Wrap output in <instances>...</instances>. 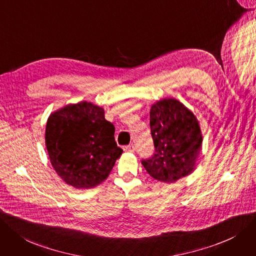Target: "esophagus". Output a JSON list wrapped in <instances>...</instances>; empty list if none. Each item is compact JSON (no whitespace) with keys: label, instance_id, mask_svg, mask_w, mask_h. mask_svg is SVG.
<instances>
[{"label":"esophagus","instance_id":"obj_1","mask_svg":"<svg viewBox=\"0 0 256 256\" xmlns=\"http://www.w3.org/2000/svg\"><path fill=\"white\" fill-rule=\"evenodd\" d=\"M124 151H126V152H134V150H136V148H134V145H127V146H124Z\"/></svg>","mask_w":256,"mask_h":256}]
</instances>
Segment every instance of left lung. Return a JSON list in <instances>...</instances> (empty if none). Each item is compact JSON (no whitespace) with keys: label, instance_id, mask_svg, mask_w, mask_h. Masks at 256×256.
<instances>
[{"label":"left lung","instance_id":"left-lung-1","mask_svg":"<svg viewBox=\"0 0 256 256\" xmlns=\"http://www.w3.org/2000/svg\"><path fill=\"white\" fill-rule=\"evenodd\" d=\"M150 129L156 150L142 160L149 174L164 182L190 174L202 142L196 116L178 100L164 98L151 106Z\"/></svg>","mask_w":256,"mask_h":256}]
</instances>
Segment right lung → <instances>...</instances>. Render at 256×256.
<instances>
[{
	"mask_svg": "<svg viewBox=\"0 0 256 256\" xmlns=\"http://www.w3.org/2000/svg\"><path fill=\"white\" fill-rule=\"evenodd\" d=\"M104 109L88 102L67 105L48 118L45 142L54 169L68 185L88 189L105 180L122 150Z\"/></svg>",
	"mask_w": 256,
	"mask_h": 256,
	"instance_id": "right-lung-1",
	"label": "right lung"
}]
</instances>
